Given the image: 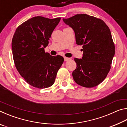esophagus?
Wrapping results in <instances>:
<instances>
[{"label":"esophagus","instance_id":"obj_1","mask_svg":"<svg viewBox=\"0 0 127 127\" xmlns=\"http://www.w3.org/2000/svg\"><path fill=\"white\" fill-rule=\"evenodd\" d=\"M64 61H65V62L69 61V60L70 59V58H67V57H64Z\"/></svg>","mask_w":127,"mask_h":127}]
</instances>
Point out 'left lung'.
<instances>
[{"label": "left lung", "instance_id": "1", "mask_svg": "<svg viewBox=\"0 0 127 127\" xmlns=\"http://www.w3.org/2000/svg\"><path fill=\"white\" fill-rule=\"evenodd\" d=\"M63 21L74 30L76 44L83 50L82 59H74L77 67L73 78L81 86L95 87L106 77L115 55L110 30L102 20L86 14Z\"/></svg>", "mask_w": 127, "mask_h": 127}]
</instances>
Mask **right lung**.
Here are the masks:
<instances>
[{"label":"right lung","mask_w":127,"mask_h":127,"mask_svg":"<svg viewBox=\"0 0 127 127\" xmlns=\"http://www.w3.org/2000/svg\"><path fill=\"white\" fill-rule=\"evenodd\" d=\"M61 19L34 17L19 26L15 31L12 41L15 66L32 86L38 89L51 86L63 63V57L52 56L44 50Z\"/></svg>","instance_id":"1"}]
</instances>
